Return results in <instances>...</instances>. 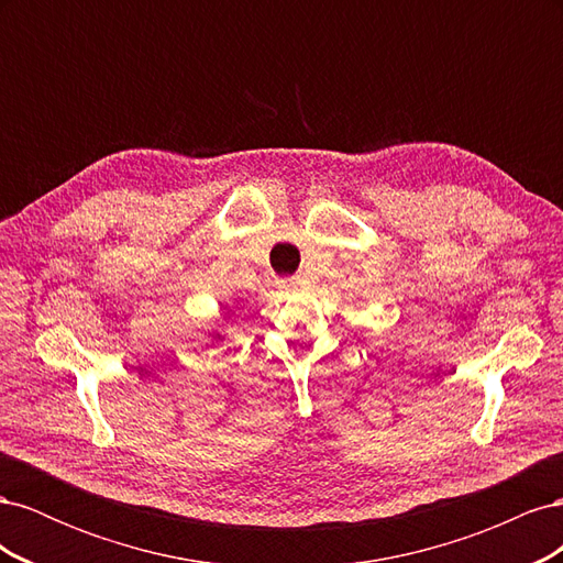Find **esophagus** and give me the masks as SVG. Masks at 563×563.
Wrapping results in <instances>:
<instances>
[{"label": "esophagus", "mask_w": 563, "mask_h": 563, "mask_svg": "<svg viewBox=\"0 0 563 563\" xmlns=\"http://www.w3.org/2000/svg\"><path fill=\"white\" fill-rule=\"evenodd\" d=\"M286 286H288V288H302V286H305V279L294 277V279H288V282H286Z\"/></svg>", "instance_id": "obj_1"}]
</instances>
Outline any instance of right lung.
Instances as JSON below:
<instances>
[{
  "instance_id": "add662e5",
  "label": "right lung",
  "mask_w": 563,
  "mask_h": 563,
  "mask_svg": "<svg viewBox=\"0 0 563 563\" xmlns=\"http://www.w3.org/2000/svg\"><path fill=\"white\" fill-rule=\"evenodd\" d=\"M211 335V333H209ZM220 338H223V335H220V333H213V340H220Z\"/></svg>"
}]
</instances>
